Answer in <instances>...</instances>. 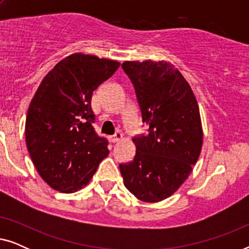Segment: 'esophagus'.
Listing matches in <instances>:
<instances>
[{
	"mask_svg": "<svg viewBox=\"0 0 249 249\" xmlns=\"http://www.w3.org/2000/svg\"><path fill=\"white\" fill-rule=\"evenodd\" d=\"M120 139H122V134H121L120 131H117V132H115V134L111 137L112 142H118L119 141H120Z\"/></svg>",
	"mask_w": 249,
	"mask_h": 249,
	"instance_id": "1",
	"label": "esophagus"
}]
</instances>
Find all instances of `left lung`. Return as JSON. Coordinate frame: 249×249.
Listing matches in <instances>:
<instances>
[{"label": "left lung", "mask_w": 249, "mask_h": 249, "mask_svg": "<svg viewBox=\"0 0 249 249\" xmlns=\"http://www.w3.org/2000/svg\"><path fill=\"white\" fill-rule=\"evenodd\" d=\"M148 134L136 136V155L119 165L129 192L142 202L168 198L182 185L199 158L203 130L189 84L164 61H125Z\"/></svg>", "instance_id": "left-lung-1"}]
</instances>
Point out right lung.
Returning a JSON list of instances; mask_svg holds the SVG:
<instances>
[{
  "label": "right lung",
  "instance_id": "1",
  "mask_svg": "<svg viewBox=\"0 0 249 249\" xmlns=\"http://www.w3.org/2000/svg\"><path fill=\"white\" fill-rule=\"evenodd\" d=\"M119 67L113 60L71 54L46 74L30 102L27 148L39 176L53 189L68 194L81 189L107 156V141L94 130L90 101Z\"/></svg>",
  "mask_w": 249,
  "mask_h": 249
}]
</instances>
